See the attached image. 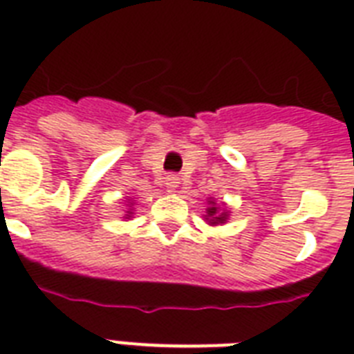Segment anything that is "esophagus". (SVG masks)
I'll return each mask as SVG.
<instances>
[{"mask_svg": "<svg viewBox=\"0 0 354 354\" xmlns=\"http://www.w3.org/2000/svg\"><path fill=\"white\" fill-rule=\"evenodd\" d=\"M165 187L169 189V191H176V189L180 187V178H178L176 174H167Z\"/></svg>", "mask_w": 354, "mask_h": 354, "instance_id": "1", "label": "esophagus"}]
</instances>
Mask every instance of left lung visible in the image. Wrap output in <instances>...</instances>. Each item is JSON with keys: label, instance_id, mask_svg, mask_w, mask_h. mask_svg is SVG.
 <instances>
[{"label": "left lung", "instance_id": "left-lung-1", "mask_svg": "<svg viewBox=\"0 0 354 354\" xmlns=\"http://www.w3.org/2000/svg\"><path fill=\"white\" fill-rule=\"evenodd\" d=\"M207 204L209 207L205 209V221L209 222L211 226H216V224H224L227 221V211L221 209L218 205H216L215 200H207Z\"/></svg>", "mask_w": 354, "mask_h": 354}]
</instances>
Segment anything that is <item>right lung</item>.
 I'll use <instances>...</instances> for the list:
<instances>
[{
    "label": "right lung",
    "instance_id": "add662e5",
    "mask_svg": "<svg viewBox=\"0 0 354 354\" xmlns=\"http://www.w3.org/2000/svg\"><path fill=\"white\" fill-rule=\"evenodd\" d=\"M132 215V211H127V216H130Z\"/></svg>",
    "mask_w": 354,
    "mask_h": 354
}]
</instances>
